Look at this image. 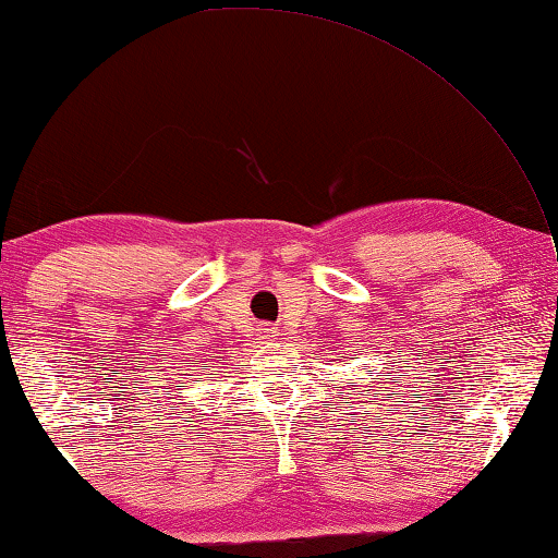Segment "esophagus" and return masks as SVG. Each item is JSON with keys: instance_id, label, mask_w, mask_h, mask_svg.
I'll use <instances>...</instances> for the list:
<instances>
[{"instance_id": "34e87169", "label": "esophagus", "mask_w": 558, "mask_h": 558, "mask_svg": "<svg viewBox=\"0 0 558 558\" xmlns=\"http://www.w3.org/2000/svg\"><path fill=\"white\" fill-rule=\"evenodd\" d=\"M264 330H269V328H264Z\"/></svg>"}]
</instances>
